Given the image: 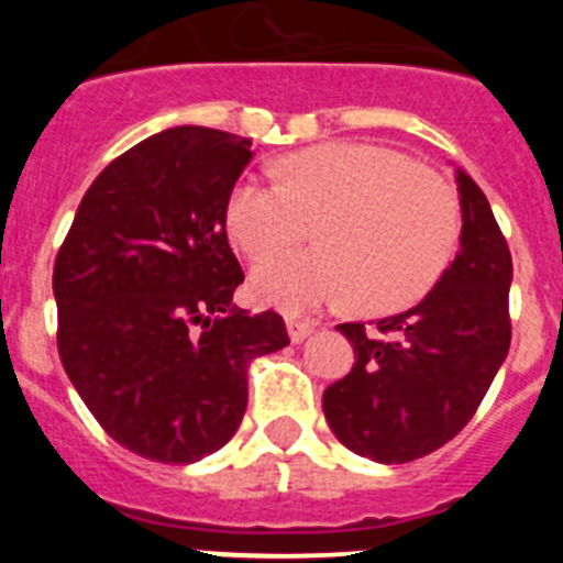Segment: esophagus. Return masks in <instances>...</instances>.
<instances>
[{
	"label": "esophagus",
	"instance_id": "1",
	"mask_svg": "<svg viewBox=\"0 0 563 563\" xmlns=\"http://www.w3.org/2000/svg\"><path fill=\"white\" fill-rule=\"evenodd\" d=\"M288 338L294 340V343H302L305 338H310V334L316 332L318 323L310 321V318H288Z\"/></svg>",
	"mask_w": 563,
	"mask_h": 563
}]
</instances>
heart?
Wrapping results in <instances>:
<instances>
[{
    "instance_id": "obj_1",
    "label": "heart",
    "mask_w": 563,
    "mask_h": 563,
    "mask_svg": "<svg viewBox=\"0 0 563 563\" xmlns=\"http://www.w3.org/2000/svg\"><path fill=\"white\" fill-rule=\"evenodd\" d=\"M275 174L280 186L242 176L231 187V242L261 264L313 222L319 245L255 269L261 302L302 313L356 297L362 310L391 313L444 275L460 234L457 201L439 176L400 152L332 141L283 157Z\"/></svg>"
}]
</instances>
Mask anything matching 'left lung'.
<instances>
[{
    "label": "left lung",
    "instance_id": "obj_1",
    "mask_svg": "<svg viewBox=\"0 0 563 563\" xmlns=\"http://www.w3.org/2000/svg\"><path fill=\"white\" fill-rule=\"evenodd\" d=\"M460 250L433 291L376 323H340L354 367L323 391L343 446L376 463L435 452L468 424L507 360L512 255L485 192L457 168Z\"/></svg>",
    "mask_w": 563,
    "mask_h": 563
}]
</instances>
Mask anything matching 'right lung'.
<instances>
[{
  "instance_id": "obj_1",
  "label": "right lung",
  "mask_w": 563,
  "mask_h": 563,
  "mask_svg": "<svg viewBox=\"0 0 563 563\" xmlns=\"http://www.w3.org/2000/svg\"><path fill=\"white\" fill-rule=\"evenodd\" d=\"M250 139L172 128L108 163L54 264L62 365L124 450L187 465L231 441L247 365L288 345L275 310L236 308L245 280L225 234Z\"/></svg>"
}]
</instances>
